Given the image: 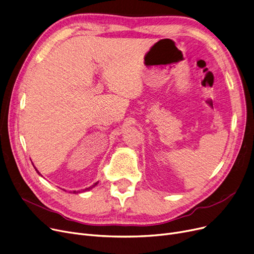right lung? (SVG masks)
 <instances>
[{
  "mask_svg": "<svg viewBox=\"0 0 254 254\" xmlns=\"http://www.w3.org/2000/svg\"><path fill=\"white\" fill-rule=\"evenodd\" d=\"M34 167H35V166H34ZM35 170H36V171H37V168H36V167H35ZM37 173L39 174V172H38V171H37ZM39 175H40V174H39ZM97 184H98V182H97V183H95V184H94V185H92V186H90L89 188H86V189H84V190H86V191H87V190H90V189H92L93 187H95V186H96V185H97ZM73 193H75V191H73ZM76 193H77V192H76Z\"/></svg>",
  "mask_w": 254,
  "mask_h": 254,
  "instance_id": "1",
  "label": "right lung"
}]
</instances>
